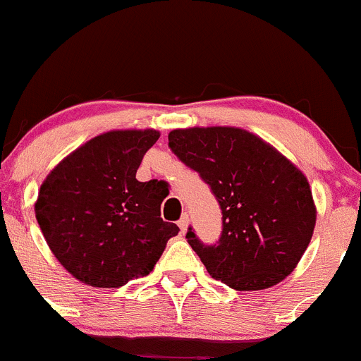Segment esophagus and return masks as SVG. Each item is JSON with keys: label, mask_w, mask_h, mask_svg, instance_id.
<instances>
[{"label": "esophagus", "mask_w": 361, "mask_h": 361, "mask_svg": "<svg viewBox=\"0 0 361 361\" xmlns=\"http://www.w3.org/2000/svg\"><path fill=\"white\" fill-rule=\"evenodd\" d=\"M179 228H180V231L182 233H185V231H188V226H189V216L188 214H182V217L179 219Z\"/></svg>", "instance_id": "34e87169"}]
</instances>
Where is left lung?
Instances as JSON below:
<instances>
[{
	"label": "left lung",
	"mask_w": 361,
	"mask_h": 361,
	"mask_svg": "<svg viewBox=\"0 0 361 361\" xmlns=\"http://www.w3.org/2000/svg\"><path fill=\"white\" fill-rule=\"evenodd\" d=\"M173 154L210 185L223 214L214 245L188 238L214 279L238 291L276 286L312 238L316 205L307 177L277 149L240 128L173 130Z\"/></svg>",
	"instance_id": "8db88e82"
}]
</instances>
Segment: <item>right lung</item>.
<instances>
[{"label":"right lung","instance_id":"1","mask_svg":"<svg viewBox=\"0 0 361 361\" xmlns=\"http://www.w3.org/2000/svg\"><path fill=\"white\" fill-rule=\"evenodd\" d=\"M156 130H114L75 149L42 182L35 214L75 279L121 288L152 272L179 226L161 219L163 182L137 180Z\"/></svg>","mask_w":361,"mask_h":361}]
</instances>
